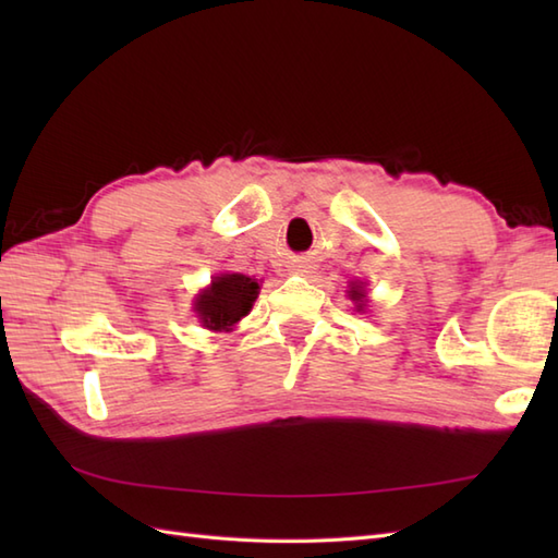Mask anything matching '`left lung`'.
<instances>
[{
    "label": "left lung",
    "mask_w": 558,
    "mask_h": 558,
    "mask_svg": "<svg viewBox=\"0 0 558 558\" xmlns=\"http://www.w3.org/2000/svg\"><path fill=\"white\" fill-rule=\"evenodd\" d=\"M350 298H352V300H357V302H362V298H364L362 288H360V286H352V288H350ZM360 310H362V304H360Z\"/></svg>",
    "instance_id": "1"
}]
</instances>
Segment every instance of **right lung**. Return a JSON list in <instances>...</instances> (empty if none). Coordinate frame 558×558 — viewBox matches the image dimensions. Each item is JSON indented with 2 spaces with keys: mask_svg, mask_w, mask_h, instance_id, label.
I'll return each mask as SVG.
<instances>
[{
  "mask_svg": "<svg viewBox=\"0 0 558 558\" xmlns=\"http://www.w3.org/2000/svg\"><path fill=\"white\" fill-rule=\"evenodd\" d=\"M258 294V282L242 272H228L213 280V286L198 294L196 312L210 330H230L248 314Z\"/></svg>",
  "mask_w": 558,
  "mask_h": 558,
  "instance_id": "1",
  "label": "right lung"
}]
</instances>
